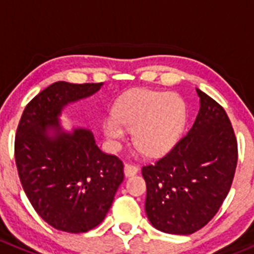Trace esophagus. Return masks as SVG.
<instances>
[{"instance_id": "1", "label": "esophagus", "mask_w": 254, "mask_h": 254, "mask_svg": "<svg viewBox=\"0 0 254 254\" xmlns=\"http://www.w3.org/2000/svg\"><path fill=\"white\" fill-rule=\"evenodd\" d=\"M139 172V168L136 165H132V164H125L124 167V174L125 177L129 178V177H134L136 173Z\"/></svg>"}]
</instances>
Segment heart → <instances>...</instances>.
I'll use <instances>...</instances> for the list:
<instances>
[{"label": "heart", "instance_id": "heart-1", "mask_svg": "<svg viewBox=\"0 0 254 254\" xmlns=\"http://www.w3.org/2000/svg\"><path fill=\"white\" fill-rule=\"evenodd\" d=\"M187 120V105L174 92L138 89L123 95L115 106V116H109L103 129L113 145L134 130L135 146L149 156L169 150L178 140Z\"/></svg>", "mask_w": 254, "mask_h": 254}]
</instances>
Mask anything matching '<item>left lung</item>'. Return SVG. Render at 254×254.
<instances>
[{"mask_svg":"<svg viewBox=\"0 0 254 254\" xmlns=\"http://www.w3.org/2000/svg\"><path fill=\"white\" fill-rule=\"evenodd\" d=\"M199 113L190 130L164 156L143 167L145 212L156 229L194 233L217 214L231 189L238 160L224 109L196 89Z\"/></svg>","mask_w":254,"mask_h":254,"instance_id":"8db88e82","label":"left lung"}]
</instances>
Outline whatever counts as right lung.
<instances>
[{"mask_svg":"<svg viewBox=\"0 0 254 254\" xmlns=\"http://www.w3.org/2000/svg\"><path fill=\"white\" fill-rule=\"evenodd\" d=\"M103 85L54 82L26 105L16 132V165L28 200L46 223L67 233L99 226L124 181L122 160L103 153L89 129L65 131L59 120L65 106Z\"/></svg>","mask_w":254,"mask_h":254,"instance_id":"obj_1","label":"right lung"}]
</instances>
